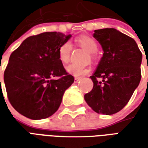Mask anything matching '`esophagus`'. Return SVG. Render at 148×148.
<instances>
[{
	"instance_id": "esophagus-1",
	"label": "esophagus",
	"mask_w": 148,
	"mask_h": 148,
	"mask_svg": "<svg viewBox=\"0 0 148 148\" xmlns=\"http://www.w3.org/2000/svg\"><path fill=\"white\" fill-rule=\"evenodd\" d=\"M79 80H81V77H74V82H77Z\"/></svg>"
}]
</instances>
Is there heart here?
Masks as SVG:
<instances>
[{"label":"heart","instance_id":"b5f03b06","mask_svg":"<svg viewBox=\"0 0 148 148\" xmlns=\"http://www.w3.org/2000/svg\"><path fill=\"white\" fill-rule=\"evenodd\" d=\"M76 42L77 43V45H79L81 47H82L91 54L95 53L98 50L97 42L89 36L79 37L76 39ZM71 50H72V47L69 42H62L61 45L59 46V47L58 48V58L62 64H66L69 62L71 58ZM66 71L68 74L71 75H74L75 77H80V76L88 74L90 70L85 66L71 64L66 67Z\"/></svg>","mask_w":148,"mask_h":148}]
</instances>
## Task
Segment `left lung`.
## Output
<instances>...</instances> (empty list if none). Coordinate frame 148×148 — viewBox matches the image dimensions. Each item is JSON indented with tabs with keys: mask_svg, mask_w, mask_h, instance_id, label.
Here are the masks:
<instances>
[{
	"mask_svg": "<svg viewBox=\"0 0 148 148\" xmlns=\"http://www.w3.org/2000/svg\"><path fill=\"white\" fill-rule=\"evenodd\" d=\"M103 56L90 76L93 90L85 101L97 113L112 115L126 106L141 79L142 53L132 38L115 28L94 31Z\"/></svg>",
	"mask_w": 148,
	"mask_h": 148,
	"instance_id": "obj_1",
	"label": "left lung"
}]
</instances>
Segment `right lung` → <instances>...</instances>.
I'll use <instances>...</instances> for the list:
<instances>
[{
	"mask_svg": "<svg viewBox=\"0 0 148 148\" xmlns=\"http://www.w3.org/2000/svg\"><path fill=\"white\" fill-rule=\"evenodd\" d=\"M71 37L43 32L24 39L11 54L4 81L9 102L21 115L41 120L58 109L65 91L74 81L58 58L59 46Z\"/></svg>",
	"mask_w": 148,
	"mask_h": 148,
	"instance_id": "obj_1",
	"label": "right lung"
}]
</instances>
